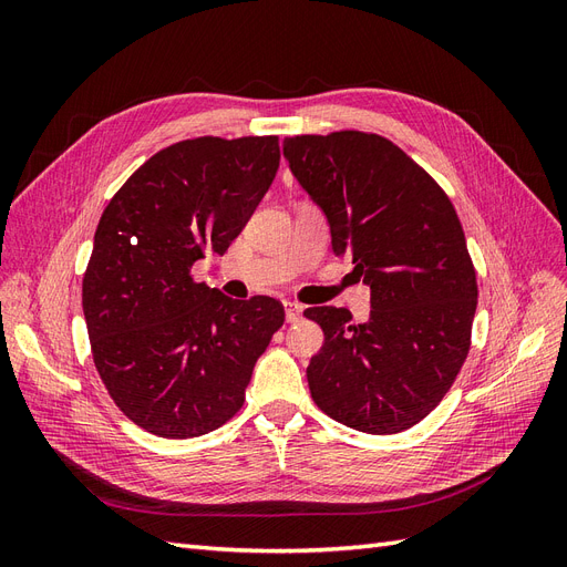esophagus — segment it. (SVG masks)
I'll return each instance as SVG.
<instances>
[{"mask_svg": "<svg viewBox=\"0 0 567 567\" xmlns=\"http://www.w3.org/2000/svg\"><path fill=\"white\" fill-rule=\"evenodd\" d=\"M284 307H286V321L288 323L302 319V305H298V302H284Z\"/></svg>", "mask_w": 567, "mask_h": 567, "instance_id": "esophagus-1", "label": "esophagus"}]
</instances>
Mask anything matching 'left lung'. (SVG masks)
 <instances>
[{"label": "left lung", "mask_w": 567, "mask_h": 567, "mask_svg": "<svg viewBox=\"0 0 567 567\" xmlns=\"http://www.w3.org/2000/svg\"><path fill=\"white\" fill-rule=\"evenodd\" d=\"M284 158L323 210L336 255L371 288V315L310 307L323 346L307 367L333 421L392 435L442 402L471 350L477 284L458 215L425 169L385 136L342 130L284 140Z\"/></svg>", "instance_id": "1"}]
</instances>
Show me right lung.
Instances as JSON below:
<instances>
[{"label":"right lung","instance_id":"right-lung-1","mask_svg":"<svg viewBox=\"0 0 567 567\" xmlns=\"http://www.w3.org/2000/svg\"><path fill=\"white\" fill-rule=\"evenodd\" d=\"M279 136L177 142L120 186L82 279L94 367L144 431L188 440L244 406L252 367L284 323L267 296L231 300L194 281L225 255L279 169Z\"/></svg>","mask_w":567,"mask_h":567}]
</instances>
